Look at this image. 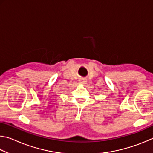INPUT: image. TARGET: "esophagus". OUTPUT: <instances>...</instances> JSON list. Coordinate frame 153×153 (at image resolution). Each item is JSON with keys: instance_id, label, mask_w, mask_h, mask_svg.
Segmentation results:
<instances>
[{"instance_id": "obj_1", "label": "esophagus", "mask_w": 153, "mask_h": 153, "mask_svg": "<svg viewBox=\"0 0 153 153\" xmlns=\"http://www.w3.org/2000/svg\"><path fill=\"white\" fill-rule=\"evenodd\" d=\"M86 82V79L85 78H81L79 79V83H81V84H85Z\"/></svg>"}]
</instances>
